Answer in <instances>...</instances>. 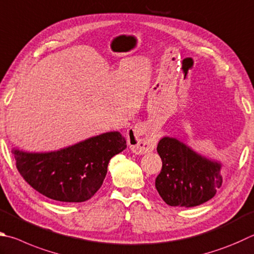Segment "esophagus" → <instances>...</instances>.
<instances>
[{
  "label": "esophagus",
  "mask_w": 254,
  "mask_h": 254,
  "mask_svg": "<svg viewBox=\"0 0 254 254\" xmlns=\"http://www.w3.org/2000/svg\"><path fill=\"white\" fill-rule=\"evenodd\" d=\"M145 128L142 124H136L134 127L128 128L127 132V140L131 150L136 154H144L154 150L156 140L154 137H143Z\"/></svg>",
  "instance_id": "1"
}]
</instances>
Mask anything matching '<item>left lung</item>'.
<instances>
[{
  "instance_id": "8db88e82",
  "label": "left lung",
  "mask_w": 254,
  "mask_h": 254,
  "mask_svg": "<svg viewBox=\"0 0 254 254\" xmlns=\"http://www.w3.org/2000/svg\"><path fill=\"white\" fill-rule=\"evenodd\" d=\"M162 170L155 188L165 203L171 206H196L211 200L222 186L221 164L196 154L172 137L158 144Z\"/></svg>"
}]
</instances>
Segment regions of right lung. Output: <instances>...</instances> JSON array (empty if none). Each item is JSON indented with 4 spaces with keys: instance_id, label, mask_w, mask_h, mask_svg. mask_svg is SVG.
<instances>
[{
    "instance_id": "1",
    "label": "right lung",
    "mask_w": 254,
    "mask_h": 254,
    "mask_svg": "<svg viewBox=\"0 0 254 254\" xmlns=\"http://www.w3.org/2000/svg\"><path fill=\"white\" fill-rule=\"evenodd\" d=\"M126 147L119 132H109L57 152L13 150V154L21 177L41 194L55 201L84 202L102 186L112 156Z\"/></svg>"
}]
</instances>
